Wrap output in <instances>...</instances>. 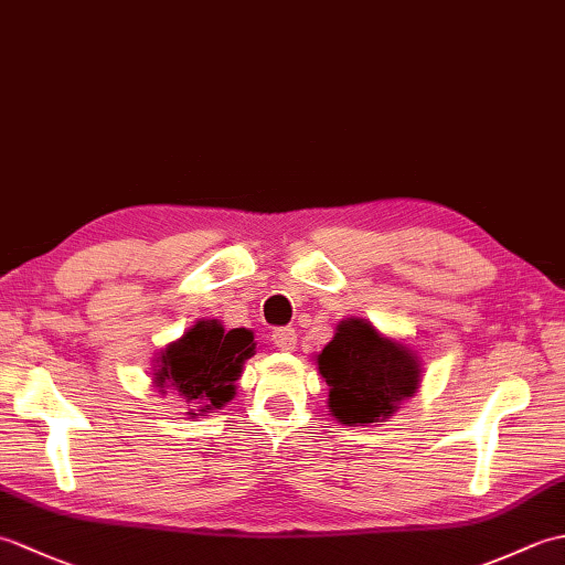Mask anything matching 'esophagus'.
Returning a JSON list of instances; mask_svg holds the SVG:
<instances>
[{"label":"esophagus","instance_id":"obj_1","mask_svg":"<svg viewBox=\"0 0 565 565\" xmlns=\"http://www.w3.org/2000/svg\"><path fill=\"white\" fill-rule=\"evenodd\" d=\"M274 347H279L281 352H294L296 350V330L294 328H279L271 332Z\"/></svg>","mask_w":565,"mask_h":565}]
</instances>
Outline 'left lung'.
<instances>
[{
  "mask_svg": "<svg viewBox=\"0 0 565 565\" xmlns=\"http://www.w3.org/2000/svg\"><path fill=\"white\" fill-rule=\"evenodd\" d=\"M316 362L330 386V415L350 427L383 423L423 379L411 347L383 338L362 318L342 320Z\"/></svg>",
  "mask_w": 565,
  "mask_h": 565,
  "instance_id": "8db88e82",
  "label": "left lung"
}]
</instances>
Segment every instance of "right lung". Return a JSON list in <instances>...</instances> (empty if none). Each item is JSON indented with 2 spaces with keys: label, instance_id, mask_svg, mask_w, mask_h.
Instances as JSON below:
<instances>
[{
  "label": "right lung",
  "instance_id": "add662e5",
  "mask_svg": "<svg viewBox=\"0 0 565 565\" xmlns=\"http://www.w3.org/2000/svg\"><path fill=\"white\" fill-rule=\"evenodd\" d=\"M252 354V330H225L218 320H199L154 359L152 386L191 403V417L221 411L233 401L235 381Z\"/></svg>",
  "mask_w": 565,
  "mask_h": 565
}]
</instances>
